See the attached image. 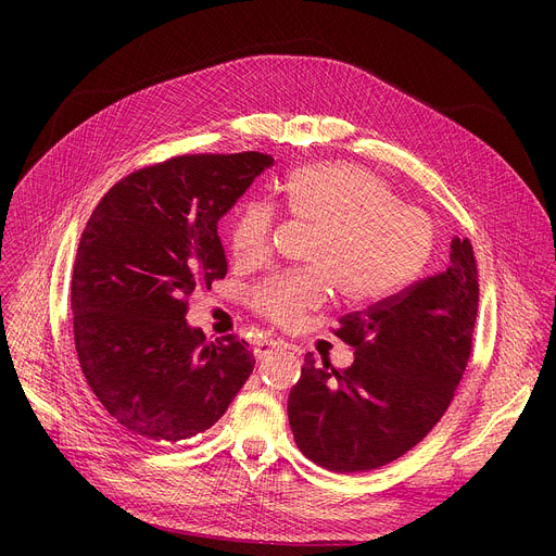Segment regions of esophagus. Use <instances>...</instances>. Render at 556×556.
<instances>
[{"label": "esophagus", "instance_id": "34e87169", "mask_svg": "<svg viewBox=\"0 0 556 556\" xmlns=\"http://www.w3.org/2000/svg\"><path fill=\"white\" fill-rule=\"evenodd\" d=\"M281 344L279 342H275V340H261L256 346H254V356L258 358V361H263V358H268L273 352H277Z\"/></svg>", "mask_w": 556, "mask_h": 556}]
</instances>
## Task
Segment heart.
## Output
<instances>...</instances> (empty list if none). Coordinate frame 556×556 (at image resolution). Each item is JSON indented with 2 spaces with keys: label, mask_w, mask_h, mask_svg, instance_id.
<instances>
[{
  "label": "heart",
  "mask_w": 556,
  "mask_h": 556,
  "mask_svg": "<svg viewBox=\"0 0 556 556\" xmlns=\"http://www.w3.org/2000/svg\"><path fill=\"white\" fill-rule=\"evenodd\" d=\"M286 212L313 227L317 237L304 273L263 281L254 308L279 327H293L323 306L331 286L349 306H371L394 298L428 263L437 229L432 218L399 202L388 182L346 162H317L288 173L279 185ZM275 210L248 200L229 225V248L243 266L270 252Z\"/></svg>",
  "instance_id": "b5f03b06"
}]
</instances>
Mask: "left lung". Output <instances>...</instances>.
I'll list each match as a JSON object with an SVG mask.
<instances>
[{"mask_svg":"<svg viewBox=\"0 0 556 556\" xmlns=\"http://www.w3.org/2000/svg\"><path fill=\"white\" fill-rule=\"evenodd\" d=\"M478 268L469 239L451 241V266L403 293L340 317L354 346L342 371L306 354L288 396L300 451L336 473L371 471L417 446L451 405L473 346Z\"/></svg>","mask_w":556,"mask_h":556,"instance_id":"8db88e82","label":"left lung"}]
</instances>
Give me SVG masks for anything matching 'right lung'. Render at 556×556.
I'll return each instance as SVG.
<instances>
[{
	"label": "right lung",
	"instance_id": "add662e5",
	"mask_svg": "<svg viewBox=\"0 0 556 556\" xmlns=\"http://www.w3.org/2000/svg\"><path fill=\"white\" fill-rule=\"evenodd\" d=\"M273 162L248 151L139 168L83 229L72 277L78 363L112 421L141 444L210 430L254 369L245 340L207 342L185 315L198 286L227 275L218 220Z\"/></svg>",
	"mask_w": 556,
	"mask_h": 556
}]
</instances>
